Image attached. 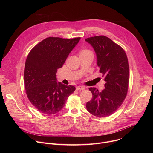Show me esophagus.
<instances>
[{"mask_svg": "<svg viewBox=\"0 0 153 153\" xmlns=\"http://www.w3.org/2000/svg\"><path fill=\"white\" fill-rule=\"evenodd\" d=\"M85 87L83 86H79L76 87V90H85Z\"/></svg>", "mask_w": 153, "mask_h": 153, "instance_id": "34e87169", "label": "esophagus"}]
</instances>
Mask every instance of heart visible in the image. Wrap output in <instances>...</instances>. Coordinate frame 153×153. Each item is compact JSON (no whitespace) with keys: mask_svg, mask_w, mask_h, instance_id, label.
<instances>
[{"mask_svg":"<svg viewBox=\"0 0 153 153\" xmlns=\"http://www.w3.org/2000/svg\"><path fill=\"white\" fill-rule=\"evenodd\" d=\"M85 53H92L91 51H90L88 50H86V49L82 50L80 51V54H85Z\"/></svg>","mask_w":153,"mask_h":153,"instance_id":"b5f03b06","label":"heart"}]
</instances>
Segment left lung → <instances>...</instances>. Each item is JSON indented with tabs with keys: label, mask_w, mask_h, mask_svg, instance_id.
Returning a JSON list of instances; mask_svg holds the SVG:
<instances>
[{
	"label": "left lung",
	"mask_w": 153,
	"mask_h": 153,
	"mask_svg": "<svg viewBox=\"0 0 153 153\" xmlns=\"http://www.w3.org/2000/svg\"><path fill=\"white\" fill-rule=\"evenodd\" d=\"M97 55L99 72L105 77V89L99 92L90 88L93 97L86 103V109L92 115L106 117L113 114L121 106L129 86V63L124 50L105 36L87 38Z\"/></svg>",
	"instance_id": "left-lung-1"
}]
</instances>
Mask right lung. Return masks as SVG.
Masks as SVG:
<instances>
[{"instance_id":"right-lung-1","label":"right lung","mask_w":153,"mask_h":153,"mask_svg":"<svg viewBox=\"0 0 153 153\" xmlns=\"http://www.w3.org/2000/svg\"><path fill=\"white\" fill-rule=\"evenodd\" d=\"M80 39L49 37L30 51L25 65L24 85L30 102L40 113H57L75 91L74 86L57 83L56 74Z\"/></svg>"}]
</instances>
